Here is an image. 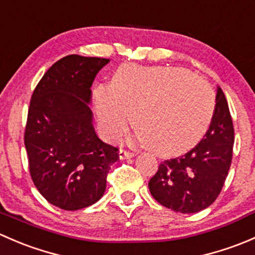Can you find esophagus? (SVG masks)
<instances>
[{
    "label": "esophagus",
    "instance_id": "esophagus-1",
    "mask_svg": "<svg viewBox=\"0 0 255 255\" xmlns=\"http://www.w3.org/2000/svg\"><path fill=\"white\" fill-rule=\"evenodd\" d=\"M118 154H120V159H129L134 156V154L128 150H125V149H120V153Z\"/></svg>",
    "mask_w": 255,
    "mask_h": 255
}]
</instances>
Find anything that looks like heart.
Masks as SVG:
<instances>
[{"mask_svg":"<svg viewBox=\"0 0 255 255\" xmlns=\"http://www.w3.org/2000/svg\"><path fill=\"white\" fill-rule=\"evenodd\" d=\"M94 106L107 140L120 139L134 116L137 139L158 155L174 156L204 137L216 99L206 80L186 69L123 65L113 75L111 87L96 89Z\"/></svg>","mask_w":255,"mask_h":255,"instance_id":"1","label":"heart"}]
</instances>
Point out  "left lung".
I'll return each instance as SVG.
<instances>
[{"label": "left lung", "instance_id": "obj_1", "mask_svg": "<svg viewBox=\"0 0 255 255\" xmlns=\"http://www.w3.org/2000/svg\"><path fill=\"white\" fill-rule=\"evenodd\" d=\"M235 129L225 94L217 89L212 121L204 139L175 159L164 160L149 180V191L160 205L195 213L213 204L232 163Z\"/></svg>", "mask_w": 255, "mask_h": 255}]
</instances>
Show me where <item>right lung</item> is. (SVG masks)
<instances>
[{"mask_svg":"<svg viewBox=\"0 0 255 255\" xmlns=\"http://www.w3.org/2000/svg\"><path fill=\"white\" fill-rule=\"evenodd\" d=\"M110 59L68 55L49 68L30 100L24 145L33 182L42 196L66 211L99 201L120 159L92 125V82Z\"/></svg>","mask_w":255,"mask_h":255,"instance_id":"1","label":"right lung"}]
</instances>
